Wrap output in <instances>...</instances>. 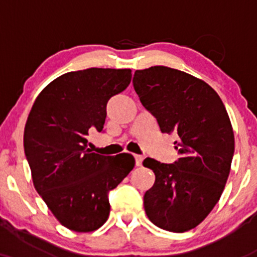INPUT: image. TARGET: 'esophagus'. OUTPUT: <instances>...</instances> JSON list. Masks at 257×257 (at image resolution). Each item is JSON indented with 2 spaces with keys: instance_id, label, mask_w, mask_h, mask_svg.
<instances>
[{
  "instance_id": "34e87169",
  "label": "esophagus",
  "mask_w": 257,
  "mask_h": 257,
  "mask_svg": "<svg viewBox=\"0 0 257 257\" xmlns=\"http://www.w3.org/2000/svg\"><path fill=\"white\" fill-rule=\"evenodd\" d=\"M135 164H137L138 167H140L141 164H143V161H144V156L141 155H135Z\"/></svg>"
}]
</instances>
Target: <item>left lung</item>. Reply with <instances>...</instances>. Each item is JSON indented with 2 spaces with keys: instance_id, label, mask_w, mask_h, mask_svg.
<instances>
[{
  "instance_id": "8db88e82",
  "label": "left lung",
  "mask_w": 257,
  "mask_h": 257,
  "mask_svg": "<svg viewBox=\"0 0 257 257\" xmlns=\"http://www.w3.org/2000/svg\"><path fill=\"white\" fill-rule=\"evenodd\" d=\"M133 85L162 133L178 135L173 164L144 161L156 175L144 196L147 217L159 228L186 232L219 202L234 153V135L222 100L209 84L180 70H137Z\"/></svg>"
}]
</instances>
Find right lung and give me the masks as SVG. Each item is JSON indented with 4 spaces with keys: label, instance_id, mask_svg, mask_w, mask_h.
Listing matches in <instances>:
<instances>
[{
    "label": "right lung",
    "instance_id": "obj_1",
    "mask_svg": "<svg viewBox=\"0 0 257 257\" xmlns=\"http://www.w3.org/2000/svg\"><path fill=\"white\" fill-rule=\"evenodd\" d=\"M132 81L129 69H91L55 78L29 113L24 150L32 181L61 225L75 232L101 227L110 214L108 192L135 166L129 153L90 152L87 137L102 132L106 105Z\"/></svg>",
    "mask_w": 257,
    "mask_h": 257
}]
</instances>
